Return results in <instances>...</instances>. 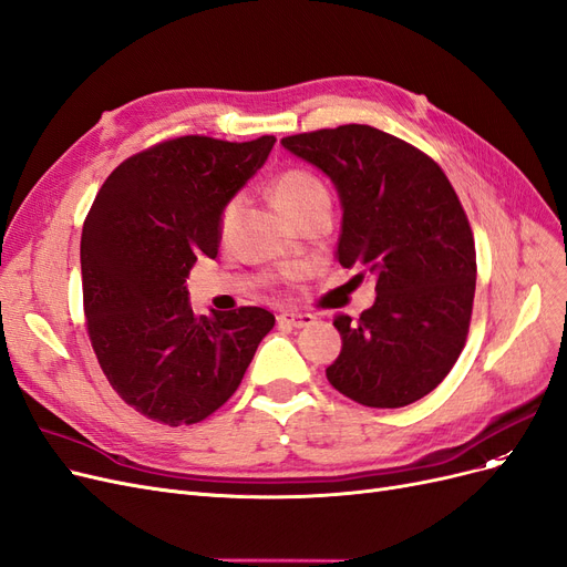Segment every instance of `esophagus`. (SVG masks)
I'll return each instance as SVG.
<instances>
[{
	"mask_svg": "<svg viewBox=\"0 0 567 567\" xmlns=\"http://www.w3.org/2000/svg\"><path fill=\"white\" fill-rule=\"evenodd\" d=\"M278 322L287 324V327H308V324L316 322V318L310 313H295V310H289V313L278 316Z\"/></svg>",
	"mask_w": 567,
	"mask_h": 567,
	"instance_id": "obj_1",
	"label": "esophagus"
}]
</instances>
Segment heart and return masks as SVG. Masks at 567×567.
<instances>
[{
    "mask_svg": "<svg viewBox=\"0 0 567 567\" xmlns=\"http://www.w3.org/2000/svg\"><path fill=\"white\" fill-rule=\"evenodd\" d=\"M272 199L276 205L287 214H297L310 205L330 203V193H327L322 181L306 169H287L276 181H272ZM237 199L230 203L221 212V233H228L233 226V218L237 214Z\"/></svg>",
    "mask_w": 567,
    "mask_h": 567,
    "instance_id": "1",
    "label": "heart"
}]
</instances>
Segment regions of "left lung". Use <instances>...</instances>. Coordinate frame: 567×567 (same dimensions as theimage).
<instances>
[{"mask_svg":"<svg viewBox=\"0 0 567 567\" xmlns=\"http://www.w3.org/2000/svg\"><path fill=\"white\" fill-rule=\"evenodd\" d=\"M330 176L341 199L337 261L370 272L377 299L358 320L337 316L341 353L327 379L368 408H405L460 358L476 295V247L443 169L368 124L282 138Z\"/></svg>","mask_w":567,"mask_h":567,"instance_id":"left-lung-1","label":"left lung"}]
</instances>
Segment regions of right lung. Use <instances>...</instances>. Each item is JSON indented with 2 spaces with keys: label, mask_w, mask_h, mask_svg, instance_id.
<instances>
[{
  "label": "right lung",
  "mask_w": 567,
  "mask_h": 567,
  "mask_svg": "<svg viewBox=\"0 0 567 567\" xmlns=\"http://www.w3.org/2000/svg\"><path fill=\"white\" fill-rule=\"evenodd\" d=\"M276 136H181L105 178L82 228L86 332L126 405L159 424H197L237 391L276 318L266 308L195 316L186 278L216 259L221 212Z\"/></svg>",
  "instance_id": "1"
}]
</instances>
